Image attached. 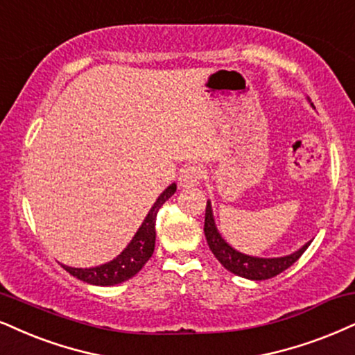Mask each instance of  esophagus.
Here are the masks:
<instances>
[{
	"label": "esophagus",
	"mask_w": 355,
	"mask_h": 355,
	"mask_svg": "<svg viewBox=\"0 0 355 355\" xmlns=\"http://www.w3.org/2000/svg\"><path fill=\"white\" fill-rule=\"evenodd\" d=\"M200 179H202V169L199 166L192 164L181 171V174H179V184L182 187H194L199 184Z\"/></svg>",
	"instance_id": "esophagus-1"
}]
</instances>
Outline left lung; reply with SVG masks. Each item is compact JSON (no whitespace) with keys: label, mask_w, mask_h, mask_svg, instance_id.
<instances>
[{"label":"left lung","mask_w":355,"mask_h":355,"mask_svg":"<svg viewBox=\"0 0 355 355\" xmlns=\"http://www.w3.org/2000/svg\"><path fill=\"white\" fill-rule=\"evenodd\" d=\"M204 234L205 239H207L209 248H211L217 260L220 261L227 270L242 278L257 279V282L273 278L282 273V271L290 268V266L303 255L306 248L309 247V243H311L308 242L303 248H300L298 252L282 258H257L243 255V253L234 250V248H232L229 243H225V240L218 235L216 224H214L211 202H207V207H205Z\"/></svg>","instance_id":"left-lung-1"}]
</instances>
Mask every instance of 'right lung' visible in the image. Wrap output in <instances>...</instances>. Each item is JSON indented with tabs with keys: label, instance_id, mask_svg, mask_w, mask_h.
<instances>
[{
	"label": "right lung",
	"instance_id": "1",
	"mask_svg": "<svg viewBox=\"0 0 355 355\" xmlns=\"http://www.w3.org/2000/svg\"><path fill=\"white\" fill-rule=\"evenodd\" d=\"M176 192V184H171L163 194L157 198L155 205L151 207L144 222L139 227L137 235L128 243V247L118 255L115 260L108 261V263L95 266V268H71V266H64L72 277H76L82 282L90 284H98V286H110V284H118L126 282L131 277L138 273L143 268L144 263L150 260L153 252H155V240H156V229L155 222L157 211L161 209L166 200Z\"/></svg>",
	"mask_w": 355,
	"mask_h": 355
}]
</instances>
